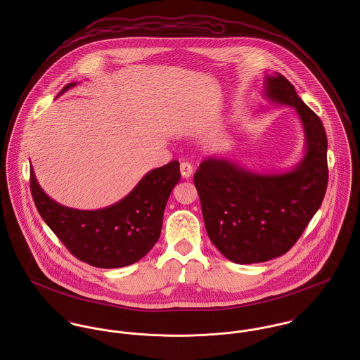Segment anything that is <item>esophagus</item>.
<instances>
[{
	"label": "esophagus",
	"instance_id": "obj_1",
	"mask_svg": "<svg viewBox=\"0 0 360 360\" xmlns=\"http://www.w3.org/2000/svg\"><path fill=\"white\" fill-rule=\"evenodd\" d=\"M180 172H181V176H183L184 179H190V177L193 176L194 169H193L191 163H188V162H183V163L180 165Z\"/></svg>",
	"mask_w": 360,
	"mask_h": 360
}]
</instances>
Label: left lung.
<instances>
[{
	"instance_id": "left-lung-1",
	"label": "left lung",
	"mask_w": 360,
	"mask_h": 360,
	"mask_svg": "<svg viewBox=\"0 0 360 360\" xmlns=\"http://www.w3.org/2000/svg\"><path fill=\"white\" fill-rule=\"evenodd\" d=\"M264 96L298 113L304 158L290 172L263 174L209 156L194 174L210 241L240 264L288 252L321 205L328 183L327 136L320 117L280 73L266 77Z\"/></svg>"
}]
</instances>
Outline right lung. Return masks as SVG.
<instances>
[{
  "label": "right lung",
  "mask_w": 360,
  "mask_h": 360,
  "mask_svg": "<svg viewBox=\"0 0 360 360\" xmlns=\"http://www.w3.org/2000/svg\"><path fill=\"white\" fill-rule=\"evenodd\" d=\"M76 83L66 84L63 94ZM179 162L148 172L119 202L97 210H80L51 200L30 169V190L47 226L72 255L94 267L116 269L146 257L160 236L163 212L180 181Z\"/></svg>",
  "instance_id": "obj_1"
}]
</instances>
